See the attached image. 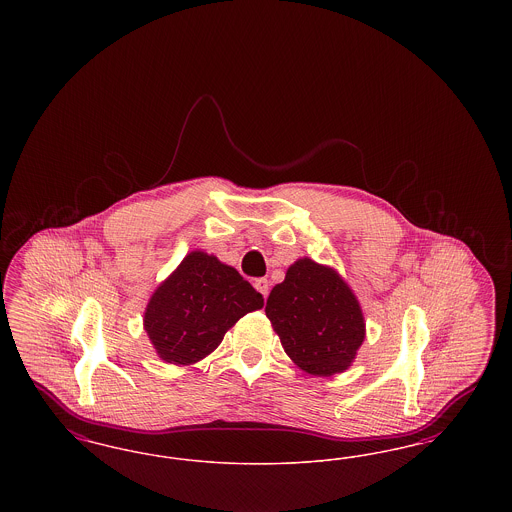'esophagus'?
<instances>
[{
	"label": "esophagus",
	"instance_id": "esophagus-1",
	"mask_svg": "<svg viewBox=\"0 0 512 512\" xmlns=\"http://www.w3.org/2000/svg\"><path fill=\"white\" fill-rule=\"evenodd\" d=\"M253 286H255V290H257V292L261 293V295L267 299L268 286H270V284H268L267 278H257V280L253 282Z\"/></svg>",
	"mask_w": 512,
	"mask_h": 512
}]
</instances>
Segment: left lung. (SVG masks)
<instances>
[{
  "mask_svg": "<svg viewBox=\"0 0 512 512\" xmlns=\"http://www.w3.org/2000/svg\"><path fill=\"white\" fill-rule=\"evenodd\" d=\"M265 313L293 363L313 376L343 372L365 340L357 297L336 270L311 259L288 268L268 295Z\"/></svg>",
  "mask_w": 512,
  "mask_h": 512,
  "instance_id": "left-lung-1",
  "label": "left lung"
}]
</instances>
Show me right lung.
I'll return each instance as SVG.
<instances>
[{
  "instance_id": "obj_1",
  "label": "right lung",
  "mask_w": 512,
  "mask_h": 512,
  "mask_svg": "<svg viewBox=\"0 0 512 512\" xmlns=\"http://www.w3.org/2000/svg\"><path fill=\"white\" fill-rule=\"evenodd\" d=\"M263 301L236 268L194 251L151 295L144 328L163 361L194 365L219 347L240 318L261 309Z\"/></svg>"
}]
</instances>
